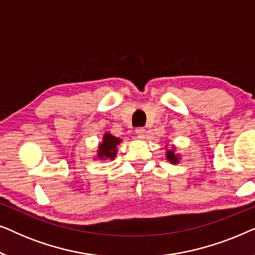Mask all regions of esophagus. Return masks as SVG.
<instances>
[{
  "label": "esophagus",
  "instance_id": "esophagus-1",
  "mask_svg": "<svg viewBox=\"0 0 255 255\" xmlns=\"http://www.w3.org/2000/svg\"><path fill=\"white\" fill-rule=\"evenodd\" d=\"M135 134H137L139 138L142 139L145 137V128H135Z\"/></svg>",
  "mask_w": 255,
  "mask_h": 255
}]
</instances>
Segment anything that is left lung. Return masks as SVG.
Masks as SVG:
<instances>
[{"mask_svg":"<svg viewBox=\"0 0 255 255\" xmlns=\"http://www.w3.org/2000/svg\"><path fill=\"white\" fill-rule=\"evenodd\" d=\"M167 159H168L172 163H176L177 161H179V159H177V155H175L174 151L167 152Z\"/></svg>","mask_w":255,"mask_h":255,"instance_id":"1","label":"left lung"}]
</instances>
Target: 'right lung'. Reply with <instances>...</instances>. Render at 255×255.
I'll list each match as a JSON object with an SVG mask.
<instances>
[{
  "mask_svg": "<svg viewBox=\"0 0 255 255\" xmlns=\"http://www.w3.org/2000/svg\"><path fill=\"white\" fill-rule=\"evenodd\" d=\"M121 140L120 138L114 137L110 133H106L103 137V142L100 145V149H99V155L101 159L104 158H109V159H114L115 155H116L117 152V145L120 144Z\"/></svg>",
  "mask_w": 255,
  "mask_h": 255,
  "instance_id": "add662e5",
  "label": "right lung"
}]
</instances>
